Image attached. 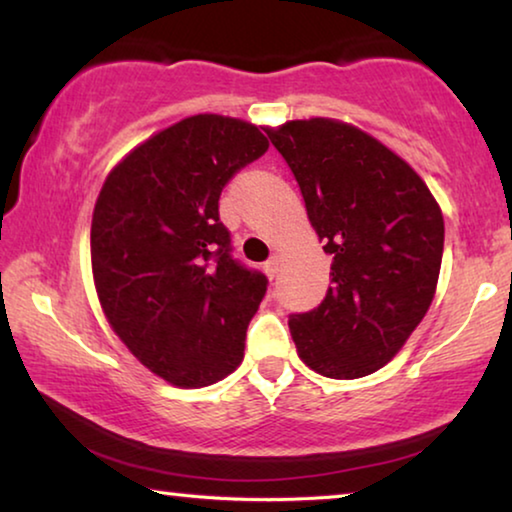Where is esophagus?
<instances>
[{
    "label": "esophagus",
    "mask_w": 512,
    "mask_h": 512,
    "mask_svg": "<svg viewBox=\"0 0 512 512\" xmlns=\"http://www.w3.org/2000/svg\"><path fill=\"white\" fill-rule=\"evenodd\" d=\"M263 272H265L270 279L277 277V272H279V258L272 256L270 261H265V263H263Z\"/></svg>",
    "instance_id": "esophagus-1"
}]
</instances>
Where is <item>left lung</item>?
Returning a JSON list of instances; mask_svg holds the SVG:
<instances>
[{
    "instance_id": "1",
    "label": "left lung",
    "mask_w": 512,
    "mask_h": 512,
    "mask_svg": "<svg viewBox=\"0 0 512 512\" xmlns=\"http://www.w3.org/2000/svg\"><path fill=\"white\" fill-rule=\"evenodd\" d=\"M304 196L332 286L288 320L311 371L357 380L398 355L435 297L444 217L421 176L375 137L334 119L267 128Z\"/></svg>"
}]
</instances>
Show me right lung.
Returning a JSON list of instances; mask_svg holds the SVG:
<instances>
[{
	"label": "right lung",
	"mask_w": 512,
	"mask_h": 512,
	"mask_svg": "<svg viewBox=\"0 0 512 512\" xmlns=\"http://www.w3.org/2000/svg\"><path fill=\"white\" fill-rule=\"evenodd\" d=\"M267 146L256 125L196 114L132 148L98 194L100 306L132 355L174 387H208L245 357L267 279L231 256L219 196Z\"/></svg>",
	"instance_id": "obj_1"
}]
</instances>
